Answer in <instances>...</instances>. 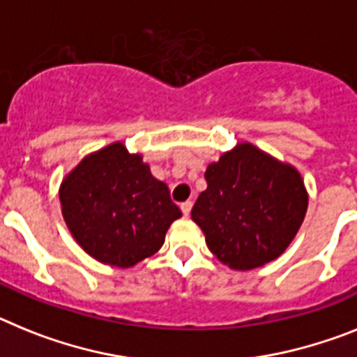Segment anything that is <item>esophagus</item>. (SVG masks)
Wrapping results in <instances>:
<instances>
[{"instance_id":"1","label":"esophagus","mask_w":357,"mask_h":357,"mask_svg":"<svg viewBox=\"0 0 357 357\" xmlns=\"http://www.w3.org/2000/svg\"><path fill=\"white\" fill-rule=\"evenodd\" d=\"M179 208H181L183 215L187 217L192 210V201H185V203H181V206H179Z\"/></svg>"}]
</instances>
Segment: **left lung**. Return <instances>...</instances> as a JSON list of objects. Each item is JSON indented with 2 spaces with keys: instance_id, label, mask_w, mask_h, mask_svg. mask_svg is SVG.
<instances>
[{
  "instance_id": "obj_1",
  "label": "left lung",
  "mask_w": 357,
  "mask_h": 357,
  "mask_svg": "<svg viewBox=\"0 0 357 357\" xmlns=\"http://www.w3.org/2000/svg\"><path fill=\"white\" fill-rule=\"evenodd\" d=\"M192 221L206 246L231 269L260 268L286 252L307 212L300 172L250 142L221 154L204 172Z\"/></svg>"
}]
</instances>
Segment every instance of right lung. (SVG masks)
I'll return each mask as SVG.
<instances>
[{
  "label": "right lung",
  "instance_id": "obj_1",
  "mask_svg": "<svg viewBox=\"0 0 357 357\" xmlns=\"http://www.w3.org/2000/svg\"><path fill=\"white\" fill-rule=\"evenodd\" d=\"M59 199L77 244L102 264L122 269L154 255L181 217L169 187L122 142L82 158L64 176Z\"/></svg>",
  "mask_w": 357,
  "mask_h": 357
}]
</instances>
